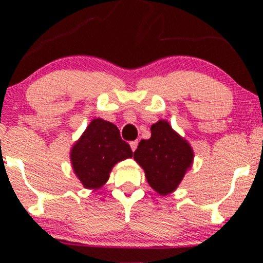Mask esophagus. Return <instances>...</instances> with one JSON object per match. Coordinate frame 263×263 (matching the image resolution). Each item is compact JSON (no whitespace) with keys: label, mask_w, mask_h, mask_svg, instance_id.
<instances>
[{"label":"esophagus","mask_w":263,"mask_h":263,"mask_svg":"<svg viewBox=\"0 0 263 263\" xmlns=\"http://www.w3.org/2000/svg\"><path fill=\"white\" fill-rule=\"evenodd\" d=\"M129 146H131V149L134 151V152H135V151L137 149V146H138V141H132L131 143H129Z\"/></svg>","instance_id":"obj_1"}]
</instances>
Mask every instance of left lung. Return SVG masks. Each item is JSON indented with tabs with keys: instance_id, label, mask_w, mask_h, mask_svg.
Segmentation results:
<instances>
[{
	"instance_id": "left-lung-1",
	"label": "left lung",
	"mask_w": 263,
	"mask_h": 263,
	"mask_svg": "<svg viewBox=\"0 0 263 263\" xmlns=\"http://www.w3.org/2000/svg\"><path fill=\"white\" fill-rule=\"evenodd\" d=\"M193 149L167 121L151 126L149 140H141L134 158L144 170L147 182L157 193L167 195L182 182L193 163Z\"/></svg>"
}]
</instances>
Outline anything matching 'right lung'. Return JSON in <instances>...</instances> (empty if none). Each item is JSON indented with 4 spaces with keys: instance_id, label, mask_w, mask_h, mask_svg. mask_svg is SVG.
Segmentation results:
<instances>
[{
    "instance_id": "1",
    "label": "right lung",
    "mask_w": 263,
    "mask_h": 263,
    "mask_svg": "<svg viewBox=\"0 0 263 263\" xmlns=\"http://www.w3.org/2000/svg\"><path fill=\"white\" fill-rule=\"evenodd\" d=\"M129 157L132 149L121 138L119 128L102 119L90 122L70 153L75 174L87 189L104 185L114 165Z\"/></svg>"
}]
</instances>
